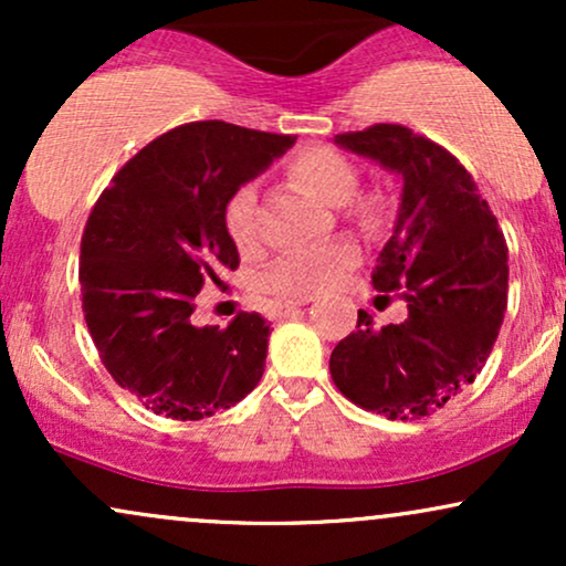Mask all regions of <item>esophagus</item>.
<instances>
[{"label": "esophagus", "mask_w": 566, "mask_h": 566, "mask_svg": "<svg viewBox=\"0 0 566 566\" xmlns=\"http://www.w3.org/2000/svg\"><path fill=\"white\" fill-rule=\"evenodd\" d=\"M308 303H311V297H295V301L279 303V316H290L292 311L303 308V305H308Z\"/></svg>", "instance_id": "obj_1"}]
</instances>
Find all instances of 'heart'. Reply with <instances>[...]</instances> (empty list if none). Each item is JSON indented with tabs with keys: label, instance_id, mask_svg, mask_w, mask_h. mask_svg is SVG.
<instances>
[{
	"label": "heart",
	"instance_id": "obj_1",
	"mask_svg": "<svg viewBox=\"0 0 566 566\" xmlns=\"http://www.w3.org/2000/svg\"><path fill=\"white\" fill-rule=\"evenodd\" d=\"M284 172L301 191L327 205H340L361 223L378 218L380 199L375 193H356V170L346 154L333 146H303L290 154ZM223 223L239 250H252L261 237L258 229V191L252 184L239 186L223 207ZM359 261V247L348 239H335L311 250L287 252L265 269L263 290L279 297H311L333 287Z\"/></svg>",
	"mask_w": 566,
	"mask_h": 566
}]
</instances>
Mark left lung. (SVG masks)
<instances>
[{"instance_id": "left-lung-1", "label": "left lung", "mask_w": 566, "mask_h": 566, "mask_svg": "<svg viewBox=\"0 0 566 566\" xmlns=\"http://www.w3.org/2000/svg\"><path fill=\"white\" fill-rule=\"evenodd\" d=\"M335 140L405 180L373 284L386 292L380 297L399 292L409 314L375 327L359 311L356 329L329 356V373L356 407L420 420L482 373L509 303V247L471 172L444 146L405 125Z\"/></svg>"}]
</instances>
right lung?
I'll return each instance as SVG.
<instances>
[{
	"mask_svg": "<svg viewBox=\"0 0 566 566\" xmlns=\"http://www.w3.org/2000/svg\"><path fill=\"white\" fill-rule=\"evenodd\" d=\"M295 143L229 122H191L140 148L97 197L82 233V311L103 367L143 407L201 420L261 382L269 322L193 327L205 284L239 269L226 201Z\"/></svg>",
	"mask_w": 566,
	"mask_h": 566,
	"instance_id": "right-lung-1",
	"label": "right lung"
}]
</instances>
